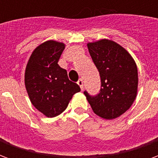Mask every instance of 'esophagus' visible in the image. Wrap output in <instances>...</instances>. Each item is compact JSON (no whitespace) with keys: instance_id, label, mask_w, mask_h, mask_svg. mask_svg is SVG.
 <instances>
[{"instance_id":"34e87169","label":"esophagus","mask_w":158,"mask_h":158,"mask_svg":"<svg viewBox=\"0 0 158 158\" xmlns=\"http://www.w3.org/2000/svg\"><path fill=\"white\" fill-rule=\"evenodd\" d=\"M77 84L79 85V87H80V89H84V83H83V79H79V80H78V82H77Z\"/></svg>"}]
</instances>
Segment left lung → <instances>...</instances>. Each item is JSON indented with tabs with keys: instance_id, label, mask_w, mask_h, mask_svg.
I'll use <instances>...</instances> for the list:
<instances>
[{
	"instance_id": "1",
	"label": "left lung",
	"mask_w": 158,
	"mask_h": 158,
	"mask_svg": "<svg viewBox=\"0 0 158 158\" xmlns=\"http://www.w3.org/2000/svg\"><path fill=\"white\" fill-rule=\"evenodd\" d=\"M89 55L101 77V89L96 96L84 91L93 112L101 118L121 116L135 100L138 71L129 52L109 40L88 43Z\"/></svg>"
}]
</instances>
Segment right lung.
I'll return each instance as SVG.
<instances>
[{"label": "right lung", "instance_id": "add662e5", "mask_svg": "<svg viewBox=\"0 0 158 158\" xmlns=\"http://www.w3.org/2000/svg\"><path fill=\"white\" fill-rule=\"evenodd\" d=\"M65 45L48 40L35 49L25 69L24 82L30 102L45 116L53 118L67 108L79 86L58 65Z\"/></svg>", "mask_w": 158, "mask_h": 158}]
</instances>
